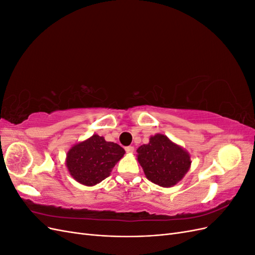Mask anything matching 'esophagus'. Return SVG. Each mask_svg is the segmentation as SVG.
Masks as SVG:
<instances>
[{"label":"esophagus","mask_w":255,"mask_h":255,"mask_svg":"<svg viewBox=\"0 0 255 255\" xmlns=\"http://www.w3.org/2000/svg\"><path fill=\"white\" fill-rule=\"evenodd\" d=\"M126 151H127L128 153H133V152H134V146H133V145L126 146Z\"/></svg>","instance_id":"34e87169"}]
</instances>
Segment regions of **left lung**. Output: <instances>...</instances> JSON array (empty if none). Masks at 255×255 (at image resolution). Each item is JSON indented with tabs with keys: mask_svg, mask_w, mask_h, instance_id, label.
I'll return each mask as SVG.
<instances>
[{
	"mask_svg": "<svg viewBox=\"0 0 255 255\" xmlns=\"http://www.w3.org/2000/svg\"><path fill=\"white\" fill-rule=\"evenodd\" d=\"M137 153L145 176L163 187H171L181 181L191 164L189 154L161 134L152 136Z\"/></svg>",
	"mask_w": 255,
	"mask_h": 255,
	"instance_id": "left-lung-1",
	"label": "left lung"
}]
</instances>
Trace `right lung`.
I'll return each mask as SVG.
<instances>
[{"label": "right lung", "instance_id": "add662e5", "mask_svg": "<svg viewBox=\"0 0 255 255\" xmlns=\"http://www.w3.org/2000/svg\"><path fill=\"white\" fill-rule=\"evenodd\" d=\"M125 153V149L119 144L106 141L99 135H92L89 139L69 150L66 164L76 181L94 186L110 175L113 167Z\"/></svg>", "mask_w": 255, "mask_h": 255}]
</instances>
